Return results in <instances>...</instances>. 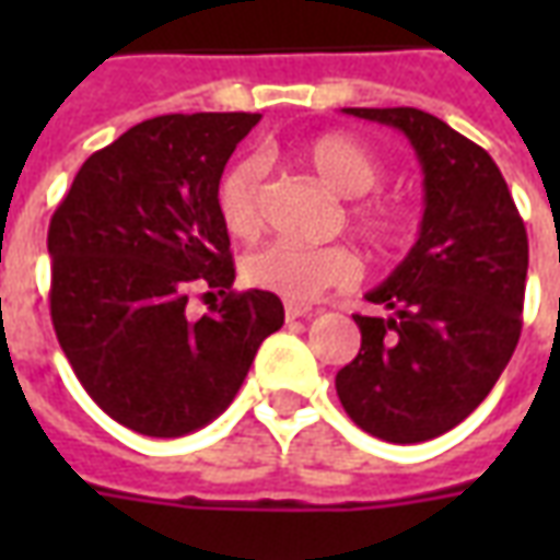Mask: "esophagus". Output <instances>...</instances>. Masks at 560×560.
Masks as SVG:
<instances>
[{
  "label": "esophagus",
  "instance_id": "obj_1",
  "mask_svg": "<svg viewBox=\"0 0 560 560\" xmlns=\"http://www.w3.org/2000/svg\"><path fill=\"white\" fill-rule=\"evenodd\" d=\"M308 315H312V308H308V305H303V303L284 305V317H288V320H296V317H308Z\"/></svg>",
  "mask_w": 560,
  "mask_h": 560
}]
</instances>
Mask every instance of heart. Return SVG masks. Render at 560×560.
<instances>
[{
	"label": "heart",
	"mask_w": 560,
	"mask_h": 560,
	"mask_svg": "<svg viewBox=\"0 0 560 560\" xmlns=\"http://www.w3.org/2000/svg\"><path fill=\"white\" fill-rule=\"evenodd\" d=\"M305 164L317 179L341 197H363L384 179V164L363 140L341 131H329L308 140L303 149ZM260 176L264 161L243 155L224 171L219 183V215L236 240L255 236L260 228ZM353 224L372 243H389L401 231V212L384 200H363L353 207ZM363 264L345 245L269 243L243 260V279L257 291L276 293L288 303H312L329 288H348L360 279Z\"/></svg>",
	"instance_id": "heart-1"
}]
</instances>
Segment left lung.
<instances>
[{"mask_svg":"<svg viewBox=\"0 0 560 560\" xmlns=\"http://www.w3.org/2000/svg\"><path fill=\"white\" fill-rule=\"evenodd\" d=\"M401 131L422 167L420 236L353 315L360 353L336 393L363 432L420 444L450 432L489 393L522 332L528 233L492 155L417 107H345Z\"/></svg>","mask_w":560,"mask_h":560,"instance_id":"obj_1","label":"left lung"}]
</instances>
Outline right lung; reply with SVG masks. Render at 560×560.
<instances>
[{
    "mask_svg": "<svg viewBox=\"0 0 560 560\" xmlns=\"http://www.w3.org/2000/svg\"><path fill=\"white\" fill-rule=\"evenodd\" d=\"M257 119L171 114L128 128L83 161L50 219L56 339L95 405L131 432L203 429L284 324L276 293L231 291V236L215 200L224 164ZM195 283L225 300L188 322Z\"/></svg>",
    "mask_w": 560,
    "mask_h": 560,
    "instance_id": "1",
    "label": "right lung"
}]
</instances>
